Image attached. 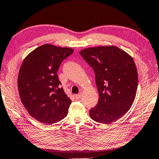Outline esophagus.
Segmentation results:
<instances>
[{
	"label": "esophagus",
	"instance_id": "34e87169",
	"mask_svg": "<svg viewBox=\"0 0 159 159\" xmlns=\"http://www.w3.org/2000/svg\"><path fill=\"white\" fill-rule=\"evenodd\" d=\"M81 96H82V93H79V94H76V95H75V98H76V99H79L81 98Z\"/></svg>",
	"mask_w": 159,
	"mask_h": 159
}]
</instances>
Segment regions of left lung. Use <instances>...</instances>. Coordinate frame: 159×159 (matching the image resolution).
<instances>
[{"label": "left lung", "mask_w": 159, "mask_h": 159, "mask_svg": "<svg viewBox=\"0 0 159 159\" xmlns=\"http://www.w3.org/2000/svg\"><path fill=\"white\" fill-rule=\"evenodd\" d=\"M80 54L93 70L99 93L90 117L104 124L117 120L130 109L137 92L138 75L134 60L115 46L87 48Z\"/></svg>", "instance_id": "8db88e82"}]
</instances>
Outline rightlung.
I'll list each match as a JSON object with an SVG mask.
<instances>
[{
  "label": "right lung",
  "instance_id": "right-lung-1",
  "mask_svg": "<svg viewBox=\"0 0 159 159\" xmlns=\"http://www.w3.org/2000/svg\"><path fill=\"white\" fill-rule=\"evenodd\" d=\"M74 50L43 45L27 55L22 63L17 86L22 104L40 123L51 125L67 116L71 99L60 87L57 75L62 61Z\"/></svg>",
  "mask_w": 159,
  "mask_h": 159
}]
</instances>
